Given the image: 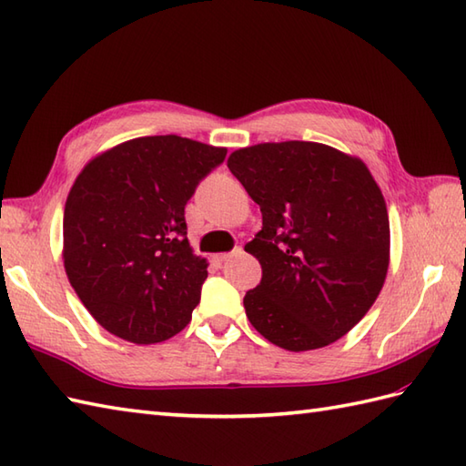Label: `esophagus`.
Returning <instances> with one entry per match:
<instances>
[{"label": "esophagus", "instance_id": "1", "mask_svg": "<svg viewBox=\"0 0 466 466\" xmlns=\"http://www.w3.org/2000/svg\"><path fill=\"white\" fill-rule=\"evenodd\" d=\"M238 252H242V248H234V252L214 254V256H212V262H216V264H222V262H226L228 258H232V256H234V254H238Z\"/></svg>", "mask_w": 466, "mask_h": 466}]
</instances>
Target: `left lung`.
<instances>
[{
	"label": "left lung",
	"instance_id": "1",
	"mask_svg": "<svg viewBox=\"0 0 466 466\" xmlns=\"http://www.w3.org/2000/svg\"><path fill=\"white\" fill-rule=\"evenodd\" d=\"M228 167L262 212V230L244 246L262 266L244 296L254 329L292 352L342 339L389 270V212L369 167L299 140L242 147Z\"/></svg>",
	"mask_w": 466,
	"mask_h": 466
}]
</instances>
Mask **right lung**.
Masks as SVG:
<instances>
[{
    "mask_svg": "<svg viewBox=\"0 0 466 466\" xmlns=\"http://www.w3.org/2000/svg\"><path fill=\"white\" fill-rule=\"evenodd\" d=\"M226 147L146 136L87 164L64 210V266L97 324L134 344L186 329L208 264L187 242L184 208Z\"/></svg>",
    "mask_w": 466,
    "mask_h": 466,
    "instance_id": "right-lung-1",
    "label": "right lung"
}]
</instances>
